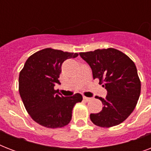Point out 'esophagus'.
<instances>
[{"instance_id":"obj_1","label":"esophagus","mask_w":151,"mask_h":151,"mask_svg":"<svg viewBox=\"0 0 151 151\" xmlns=\"http://www.w3.org/2000/svg\"><path fill=\"white\" fill-rule=\"evenodd\" d=\"M83 99H84V101H85V102H88V101H89L90 99H91V98H88V97L84 96V97H83Z\"/></svg>"}]
</instances>
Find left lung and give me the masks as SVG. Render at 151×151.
<instances>
[{"label":"left lung","mask_w":151,"mask_h":151,"mask_svg":"<svg viewBox=\"0 0 151 151\" xmlns=\"http://www.w3.org/2000/svg\"><path fill=\"white\" fill-rule=\"evenodd\" d=\"M92 70L93 78L107 90L105 99L97 96L103 110L91 114L93 124L110 128L121 124L131 114L139 98L141 82L134 62L127 55L113 48L80 52Z\"/></svg>","instance_id":"obj_1"}]
</instances>
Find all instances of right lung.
Returning <instances> with one entry per match:
<instances>
[{"mask_svg":"<svg viewBox=\"0 0 151 151\" xmlns=\"http://www.w3.org/2000/svg\"><path fill=\"white\" fill-rule=\"evenodd\" d=\"M78 53L48 48L35 52L27 59L19 77V91L26 110L34 122L51 129L68 124L72 110L82 101L79 93L64 97L54 89L65 60Z\"/></svg>","mask_w":151,"mask_h":151,"instance_id":"1","label":"right lung"}]
</instances>
